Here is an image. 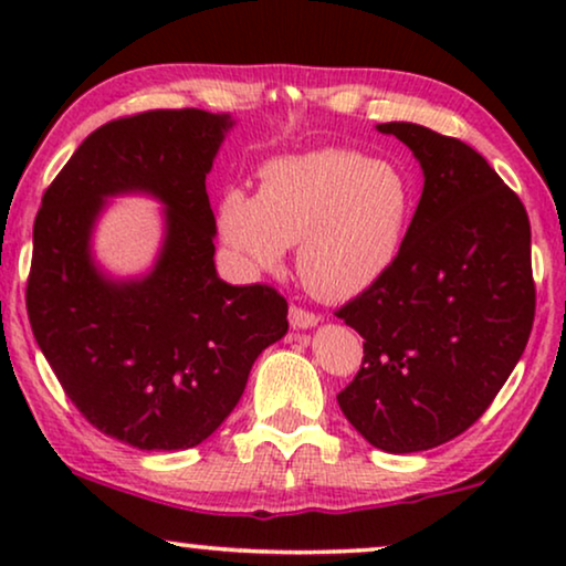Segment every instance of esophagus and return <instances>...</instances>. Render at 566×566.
Masks as SVG:
<instances>
[{
    "label": "esophagus",
    "mask_w": 566,
    "mask_h": 566,
    "mask_svg": "<svg viewBox=\"0 0 566 566\" xmlns=\"http://www.w3.org/2000/svg\"><path fill=\"white\" fill-rule=\"evenodd\" d=\"M289 322L293 329H308V327H316V324L322 322V316L314 312H306V308H301V306H291Z\"/></svg>",
    "instance_id": "1"
}]
</instances>
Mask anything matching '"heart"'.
<instances>
[{"instance_id": "obj_1", "label": "heart", "mask_w": 566, "mask_h": 566, "mask_svg": "<svg viewBox=\"0 0 566 566\" xmlns=\"http://www.w3.org/2000/svg\"><path fill=\"white\" fill-rule=\"evenodd\" d=\"M412 211L415 190L399 165L322 149L262 167L258 198L229 190L219 229L250 270H275L298 242L296 268L308 289L353 298L397 262Z\"/></svg>"}]
</instances>
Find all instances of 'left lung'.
I'll use <instances>...</instances> for the list:
<instances>
[{"mask_svg": "<svg viewBox=\"0 0 566 566\" xmlns=\"http://www.w3.org/2000/svg\"><path fill=\"white\" fill-rule=\"evenodd\" d=\"M420 161L401 252L337 316L366 339L339 409L370 446L417 453L469 430L528 345L536 285L521 198L459 138L381 123Z\"/></svg>", "mask_w": 566, "mask_h": 566, "instance_id": "8db88e82", "label": "left lung"}]
</instances>
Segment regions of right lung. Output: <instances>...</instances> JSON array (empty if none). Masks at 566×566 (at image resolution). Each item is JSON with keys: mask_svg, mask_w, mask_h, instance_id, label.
Returning a JSON list of instances; mask_svg holds the SVG:
<instances>
[{"mask_svg": "<svg viewBox=\"0 0 566 566\" xmlns=\"http://www.w3.org/2000/svg\"><path fill=\"white\" fill-rule=\"evenodd\" d=\"M234 126L196 107L105 123L43 192L25 304L61 389L99 432L142 451H185L242 399L258 355L289 332L270 285H231L213 265L206 175ZM166 203V242L144 279L113 282L88 239L104 198Z\"/></svg>", "mask_w": 566, "mask_h": 566, "instance_id": "right-lung-1", "label": "right lung"}]
</instances>
